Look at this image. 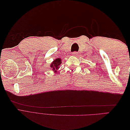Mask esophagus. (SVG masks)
I'll list each match as a JSON object with an SVG mask.
<instances>
[{
    "label": "esophagus",
    "instance_id": "34e87169",
    "mask_svg": "<svg viewBox=\"0 0 130 130\" xmlns=\"http://www.w3.org/2000/svg\"><path fill=\"white\" fill-rule=\"evenodd\" d=\"M77 55H78V53L77 52H75L72 53V55L74 56H77Z\"/></svg>",
    "mask_w": 130,
    "mask_h": 130
}]
</instances>
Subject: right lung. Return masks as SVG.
<instances>
[{
	"label": "right lung",
	"mask_w": 130,
	"mask_h": 130,
	"mask_svg": "<svg viewBox=\"0 0 130 130\" xmlns=\"http://www.w3.org/2000/svg\"><path fill=\"white\" fill-rule=\"evenodd\" d=\"M61 58H57L56 59H55L52 63L50 64V67L53 68V71H55V72H56V70H57L59 68V67L61 65Z\"/></svg>",
	"instance_id": "right-lung-1"
}]
</instances>
